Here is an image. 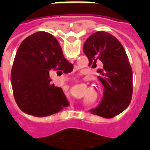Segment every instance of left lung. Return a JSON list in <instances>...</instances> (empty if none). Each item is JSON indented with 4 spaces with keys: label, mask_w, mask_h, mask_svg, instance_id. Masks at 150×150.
Here are the masks:
<instances>
[{
    "label": "left lung",
    "mask_w": 150,
    "mask_h": 150,
    "mask_svg": "<svg viewBox=\"0 0 150 150\" xmlns=\"http://www.w3.org/2000/svg\"><path fill=\"white\" fill-rule=\"evenodd\" d=\"M89 65L98 69V77L104 85V96L99 107L91 109L95 115L112 118L129 106L132 95V71L125 50L119 40L104 31L91 34L83 45Z\"/></svg>",
    "instance_id": "obj_1"
}]
</instances>
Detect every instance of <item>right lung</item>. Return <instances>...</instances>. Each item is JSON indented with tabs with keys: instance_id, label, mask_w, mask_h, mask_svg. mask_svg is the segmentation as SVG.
I'll return each instance as SVG.
<instances>
[{
	"instance_id": "1",
	"label": "right lung",
	"mask_w": 150,
	"mask_h": 150,
	"mask_svg": "<svg viewBox=\"0 0 150 150\" xmlns=\"http://www.w3.org/2000/svg\"><path fill=\"white\" fill-rule=\"evenodd\" d=\"M58 75L73 71L63 56L58 41L49 33L39 31L21 43L11 71L15 101L26 114L44 117L69 105L62 88L51 83L49 72Z\"/></svg>"
}]
</instances>
